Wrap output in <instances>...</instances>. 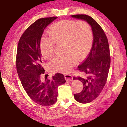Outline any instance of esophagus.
<instances>
[{
	"instance_id": "esophagus-1",
	"label": "esophagus",
	"mask_w": 127,
	"mask_h": 127,
	"mask_svg": "<svg viewBox=\"0 0 127 127\" xmlns=\"http://www.w3.org/2000/svg\"><path fill=\"white\" fill-rule=\"evenodd\" d=\"M64 78L65 80L67 81H68V82H71L73 80V77L70 74H66V75H64Z\"/></svg>"
}]
</instances>
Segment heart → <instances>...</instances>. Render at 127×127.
I'll return each mask as SVG.
<instances>
[{
    "mask_svg": "<svg viewBox=\"0 0 127 127\" xmlns=\"http://www.w3.org/2000/svg\"><path fill=\"white\" fill-rule=\"evenodd\" d=\"M49 37H43L40 50L45 59L53 56L55 43H64L63 56L56 57L49 64L51 70L68 72L76 64L77 59L82 60L88 55L93 44V32L85 21L64 20L53 24L48 31Z\"/></svg>",
    "mask_w": 127,
    "mask_h": 127,
    "instance_id": "1",
    "label": "heart"
}]
</instances>
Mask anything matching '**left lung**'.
I'll return each mask as SVG.
<instances>
[{
    "mask_svg": "<svg viewBox=\"0 0 127 127\" xmlns=\"http://www.w3.org/2000/svg\"><path fill=\"white\" fill-rule=\"evenodd\" d=\"M71 17L88 23L94 35L90 53L78 67V70L83 72L85 77L73 78L78 79L83 84L82 92L74 94L75 100L81 103H88L100 95L106 83L110 66L109 42L103 30L91 17L85 14L72 15Z\"/></svg>",
    "mask_w": 127,
    "mask_h": 127,
    "instance_id": "left-lung-1",
    "label": "left lung"
}]
</instances>
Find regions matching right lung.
Returning <instances> with one entry per match:
<instances>
[{"instance_id": "obj_1", "label": "right lung", "mask_w": 127, "mask_h": 127, "mask_svg": "<svg viewBox=\"0 0 127 127\" xmlns=\"http://www.w3.org/2000/svg\"><path fill=\"white\" fill-rule=\"evenodd\" d=\"M57 17L37 20L25 30L18 42L16 67L22 85L33 102L48 106L56 102L57 88L66 81L63 74L57 73L51 79H42L45 70L40 50V42L44 30Z\"/></svg>"}]
</instances>
